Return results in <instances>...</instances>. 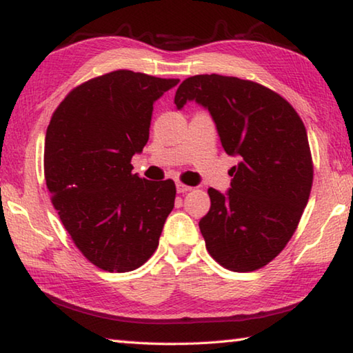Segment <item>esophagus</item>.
<instances>
[{"label": "esophagus", "mask_w": 353, "mask_h": 353, "mask_svg": "<svg viewBox=\"0 0 353 353\" xmlns=\"http://www.w3.org/2000/svg\"><path fill=\"white\" fill-rule=\"evenodd\" d=\"M176 188H177V193H187V191L191 190V187H188V185H183L181 182L176 185Z\"/></svg>", "instance_id": "34e87169"}]
</instances>
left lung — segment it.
I'll use <instances>...</instances> for the list:
<instances>
[{"mask_svg":"<svg viewBox=\"0 0 353 353\" xmlns=\"http://www.w3.org/2000/svg\"><path fill=\"white\" fill-rule=\"evenodd\" d=\"M196 101L210 112L224 151L240 159L227 193L208 188L210 210L199 221L205 246L235 272L260 270L297 229L313 183V162L301 117L260 83L198 74L176 92L179 110Z\"/></svg>","mask_w":353,"mask_h":353,"instance_id":"8db88e82","label":"left lung"}]
</instances>
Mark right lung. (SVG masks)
<instances>
[{"label":"right lung","mask_w":353,"mask_h":353,"mask_svg":"<svg viewBox=\"0 0 353 353\" xmlns=\"http://www.w3.org/2000/svg\"><path fill=\"white\" fill-rule=\"evenodd\" d=\"M177 83L112 71L81 83L52 113L46 187L76 248L101 270L134 271L159 246L176 185L132 174L130 160L149 140L154 103Z\"/></svg>","instance_id":"1"}]
</instances>
